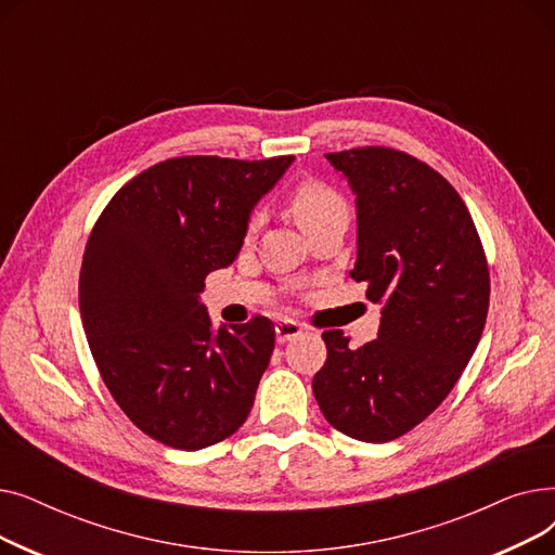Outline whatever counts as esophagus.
<instances>
[{"label":"esophagus","mask_w":555,"mask_h":555,"mask_svg":"<svg viewBox=\"0 0 555 555\" xmlns=\"http://www.w3.org/2000/svg\"><path fill=\"white\" fill-rule=\"evenodd\" d=\"M274 331H276V339L283 344L287 339H295L297 335H301L304 326L299 322H295V319H279Z\"/></svg>","instance_id":"1"}]
</instances>
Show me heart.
I'll use <instances>...</instances> for the list:
<instances>
[{"label": "heart", "instance_id": "1", "mask_svg": "<svg viewBox=\"0 0 555 555\" xmlns=\"http://www.w3.org/2000/svg\"><path fill=\"white\" fill-rule=\"evenodd\" d=\"M285 207L306 233L339 214H346V202L339 191L319 178L299 180L285 195ZM258 222L260 214L254 211L245 222L247 236L258 229Z\"/></svg>", "mask_w": 555, "mask_h": 555}]
</instances>
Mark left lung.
<instances>
[{
	"label": "left lung",
	"instance_id": "1",
	"mask_svg": "<svg viewBox=\"0 0 555 555\" xmlns=\"http://www.w3.org/2000/svg\"><path fill=\"white\" fill-rule=\"evenodd\" d=\"M326 159L358 195L351 276L385 308L377 339L360 348L324 331L312 393L335 429L387 443L423 423L470 362L488 314V260L465 202L425 162L385 145Z\"/></svg>",
	"mask_w": 555,
	"mask_h": 555
}]
</instances>
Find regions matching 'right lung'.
<instances>
[{"mask_svg":"<svg viewBox=\"0 0 555 555\" xmlns=\"http://www.w3.org/2000/svg\"><path fill=\"white\" fill-rule=\"evenodd\" d=\"M293 159L159 162L114 193L85 245L78 306L92 358L124 414L168 448H209L249 416L274 324L258 314L214 333L199 293Z\"/></svg>","mask_w":555,"mask_h":555,"instance_id":"1","label":"right lung"}]
</instances>
